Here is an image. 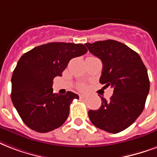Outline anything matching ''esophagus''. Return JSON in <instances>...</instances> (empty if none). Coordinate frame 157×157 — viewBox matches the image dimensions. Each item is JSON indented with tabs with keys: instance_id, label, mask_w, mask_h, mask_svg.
<instances>
[{
	"instance_id": "34e87169",
	"label": "esophagus",
	"mask_w": 157,
	"mask_h": 157,
	"mask_svg": "<svg viewBox=\"0 0 157 157\" xmlns=\"http://www.w3.org/2000/svg\"><path fill=\"white\" fill-rule=\"evenodd\" d=\"M86 94H80L79 95V98H86Z\"/></svg>"
}]
</instances>
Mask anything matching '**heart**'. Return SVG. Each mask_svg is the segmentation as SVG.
I'll return each instance as SVG.
<instances>
[{"label":"heart","mask_w":157,"mask_h":157,"mask_svg":"<svg viewBox=\"0 0 157 157\" xmlns=\"http://www.w3.org/2000/svg\"><path fill=\"white\" fill-rule=\"evenodd\" d=\"M79 87L80 88H84V86H83V85H80Z\"/></svg>","instance_id":"b5f03b06"}]
</instances>
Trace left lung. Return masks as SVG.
Segmentation results:
<instances>
[{
    "mask_svg": "<svg viewBox=\"0 0 157 157\" xmlns=\"http://www.w3.org/2000/svg\"><path fill=\"white\" fill-rule=\"evenodd\" d=\"M85 46L102 62L101 83L114 87L110 100L101 97V107L88 111L89 119L97 128L120 133L129 127L144 109L150 89L147 68L137 52L115 40Z\"/></svg>",
    "mask_w": 157,
    "mask_h": 157,
    "instance_id": "left-lung-1",
    "label": "left lung"
}]
</instances>
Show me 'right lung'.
I'll return each mask as SVG.
<instances>
[{
    "label": "right lung",
    "instance_id": "add662e5",
    "mask_svg": "<svg viewBox=\"0 0 157 157\" xmlns=\"http://www.w3.org/2000/svg\"><path fill=\"white\" fill-rule=\"evenodd\" d=\"M87 52L84 45L50 42L24 53L11 78V100L25 124L38 133L60 127L67 120L70 105L78 96L53 92V79L62 76L71 59Z\"/></svg>",
    "mask_w": 157,
    "mask_h": 157
}]
</instances>
